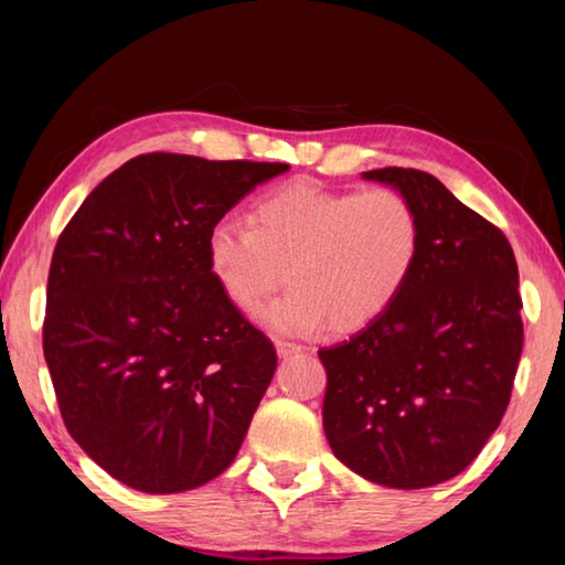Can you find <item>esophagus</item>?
I'll return each mask as SVG.
<instances>
[{"mask_svg":"<svg viewBox=\"0 0 565 565\" xmlns=\"http://www.w3.org/2000/svg\"><path fill=\"white\" fill-rule=\"evenodd\" d=\"M275 350H277V354H280V358H290V354H298L300 350H303V347L292 344V342H277Z\"/></svg>","mask_w":565,"mask_h":565,"instance_id":"1","label":"esophagus"}]
</instances>
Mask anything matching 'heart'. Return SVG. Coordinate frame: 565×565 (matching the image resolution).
Masks as SVG:
<instances>
[{"mask_svg": "<svg viewBox=\"0 0 565 565\" xmlns=\"http://www.w3.org/2000/svg\"><path fill=\"white\" fill-rule=\"evenodd\" d=\"M252 223H213L207 269L242 313L257 311L288 269L290 290L259 311L262 327L280 337L316 334L329 321L354 331L381 319L422 249L419 213L391 188L347 192L296 180L259 198Z\"/></svg>", "mask_w": 565, "mask_h": 565, "instance_id": "heart-1", "label": "heart"}]
</instances>
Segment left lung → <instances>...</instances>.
Masks as SVG:
<instances>
[{"label":"left lung","instance_id":"1","mask_svg":"<svg viewBox=\"0 0 565 565\" xmlns=\"http://www.w3.org/2000/svg\"><path fill=\"white\" fill-rule=\"evenodd\" d=\"M362 180L412 200L422 249L381 319L319 350L323 431L367 481L427 489L462 473L507 412L524 339L520 273L507 236L437 177L385 167Z\"/></svg>","mask_w":565,"mask_h":565}]
</instances>
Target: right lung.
<instances>
[{"label":"right lung","mask_w":565,"mask_h":565,"mask_svg":"<svg viewBox=\"0 0 565 565\" xmlns=\"http://www.w3.org/2000/svg\"><path fill=\"white\" fill-rule=\"evenodd\" d=\"M288 169L143 153L58 236L43 323L53 391L76 445L130 489H198L244 443L277 354L213 280L205 236Z\"/></svg>","instance_id":"add662e5"}]
</instances>
